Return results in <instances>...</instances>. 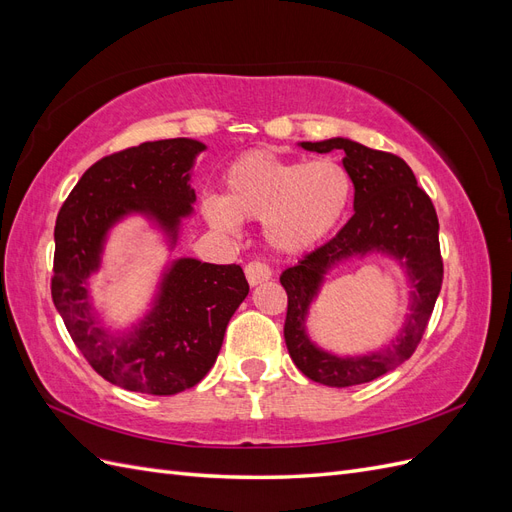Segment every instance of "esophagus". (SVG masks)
I'll list each match as a JSON object with an SVG mask.
<instances>
[{"mask_svg":"<svg viewBox=\"0 0 512 512\" xmlns=\"http://www.w3.org/2000/svg\"><path fill=\"white\" fill-rule=\"evenodd\" d=\"M245 277H247V282H250V286H258V284L269 280L271 267L262 260H252L245 265Z\"/></svg>","mask_w":512,"mask_h":512,"instance_id":"1","label":"esophagus"}]
</instances>
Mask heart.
Here are the masks:
<instances>
[{"label": "heart", "mask_w": 512, "mask_h": 512, "mask_svg": "<svg viewBox=\"0 0 512 512\" xmlns=\"http://www.w3.org/2000/svg\"><path fill=\"white\" fill-rule=\"evenodd\" d=\"M352 181L335 160H284L271 151H250L224 173V194L207 198L211 226L235 232L237 220L265 222V237L277 252L312 250L344 220Z\"/></svg>", "instance_id": "1"}]
</instances>
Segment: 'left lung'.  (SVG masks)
<instances>
[{
    "instance_id": "8db88e82",
    "label": "left lung",
    "mask_w": 512,
    "mask_h": 512,
    "mask_svg": "<svg viewBox=\"0 0 512 512\" xmlns=\"http://www.w3.org/2000/svg\"><path fill=\"white\" fill-rule=\"evenodd\" d=\"M307 151L346 153L344 168L354 185V215L337 235L286 269L280 282L288 294L284 339L292 363L309 380L324 386L363 384L408 361L421 344L442 288L438 215L431 198L418 188L412 168L395 153L369 149L348 138L301 143ZM380 251L400 260L411 277V314L389 346L365 357H337L318 349L304 333L308 305L323 275L337 261Z\"/></svg>"
}]
</instances>
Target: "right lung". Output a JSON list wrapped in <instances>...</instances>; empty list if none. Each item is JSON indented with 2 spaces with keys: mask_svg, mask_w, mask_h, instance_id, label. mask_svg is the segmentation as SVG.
Returning a JSON list of instances; mask_svg holds the SVG:
<instances>
[{
  "mask_svg": "<svg viewBox=\"0 0 512 512\" xmlns=\"http://www.w3.org/2000/svg\"><path fill=\"white\" fill-rule=\"evenodd\" d=\"M200 151L205 145L192 138H166L111 153L85 170L57 215L53 303L87 363L121 389H192L218 359L228 320L250 292L239 265L179 258L134 331H106L89 303V275L100 269L108 230L126 215H147L177 243L196 200L190 170Z\"/></svg>",
  "mask_w": 512,
  "mask_h": 512,
  "instance_id": "right-lung-1",
  "label": "right lung"
}]
</instances>
